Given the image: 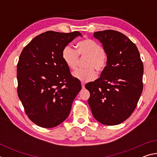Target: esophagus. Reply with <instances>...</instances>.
Returning a JSON list of instances; mask_svg holds the SVG:
<instances>
[{
    "instance_id": "obj_1",
    "label": "esophagus",
    "mask_w": 157,
    "mask_h": 157,
    "mask_svg": "<svg viewBox=\"0 0 157 157\" xmlns=\"http://www.w3.org/2000/svg\"><path fill=\"white\" fill-rule=\"evenodd\" d=\"M81 84H82V89H84V85H85L84 82H81Z\"/></svg>"
}]
</instances>
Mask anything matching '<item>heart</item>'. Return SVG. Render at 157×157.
Listing matches in <instances>:
<instances>
[{"label":"heart","instance_id":"b5f03b06","mask_svg":"<svg viewBox=\"0 0 157 157\" xmlns=\"http://www.w3.org/2000/svg\"><path fill=\"white\" fill-rule=\"evenodd\" d=\"M78 50L71 46H66L63 48L62 56L63 62L68 67L74 70L77 68L79 60V55L89 57L86 63L87 68L77 69L73 73V76L82 82H88L95 79L97 76L94 68L98 71H102L105 68L107 63V57L102 47L92 39H85L77 44Z\"/></svg>","mask_w":157,"mask_h":157}]
</instances>
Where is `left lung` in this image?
I'll return each mask as SVG.
<instances>
[{
	"label": "left lung",
	"instance_id": "obj_1",
	"mask_svg": "<svg viewBox=\"0 0 157 157\" xmlns=\"http://www.w3.org/2000/svg\"><path fill=\"white\" fill-rule=\"evenodd\" d=\"M107 63L100 78L85 87L93 116L105 125L123 123L132 115L143 91V64L137 47L120 32H95Z\"/></svg>",
	"mask_w": 157,
	"mask_h": 157
}]
</instances>
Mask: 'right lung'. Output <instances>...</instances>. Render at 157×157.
Returning a JSON list of instances; mask_svg holds the SVG:
<instances>
[{"label": "right lung", "instance_id": "right-lung-1", "mask_svg": "<svg viewBox=\"0 0 157 157\" xmlns=\"http://www.w3.org/2000/svg\"><path fill=\"white\" fill-rule=\"evenodd\" d=\"M70 33L48 31L32 40L21 52L17 63L18 95L28 118L44 128L65 121L82 89L63 62V48L75 37Z\"/></svg>", "mask_w": 157, "mask_h": 157}]
</instances>
